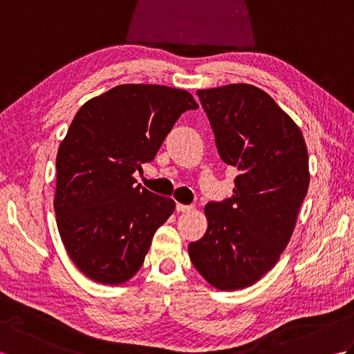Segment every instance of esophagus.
I'll list each match as a JSON object with an SVG mask.
<instances>
[{"label": "esophagus", "instance_id": "obj_1", "mask_svg": "<svg viewBox=\"0 0 354 354\" xmlns=\"http://www.w3.org/2000/svg\"><path fill=\"white\" fill-rule=\"evenodd\" d=\"M193 207L192 205H184V204H176V212L178 213H189L192 212Z\"/></svg>", "mask_w": 354, "mask_h": 354}]
</instances>
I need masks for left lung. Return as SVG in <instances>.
I'll list each match as a JSON object with an SVG mask.
<instances>
[{"instance_id": "8db88e82", "label": "left lung", "mask_w": 354, "mask_h": 354, "mask_svg": "<svg viewBox=\"0 0 354 354\" xmlns=\"http://www.w3.org/2000/svg\"><path fill=\"white\" fill-rule=\"evenodd\" d=\"M222 161L239 170L232 196L208 202L193 266L221 290L257 283L288 246L309 189L303 133L272 97L248 84L199 89Z\"/></svg>"}]
</instances>
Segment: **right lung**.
I'll return each mask as SVG.
<instances>
[{
    "mask_svg": "<svg viewBox=\"0 0 354 354\" xmlns=\"http://www.w3.org/2000/svg\"><path fill=\"white\" fill-rule=\"evenodd\" d=\"M198 103L184 89L118 85L82 106L56 156L55 213L66 252L102 284L138 272L175 201L132 175L150 162L183 112Z\"/></svg>",
    "mask_w": 354,
    "mask_h": 354,
    "instance_id": "right-lung-1",
    "label": "right lung"
}]
</instances>
